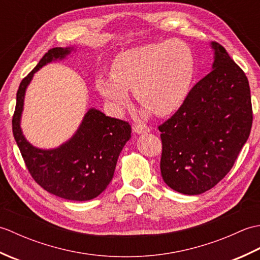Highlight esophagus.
Listing matches in <instances>:
<instances>
[{"instance_id":"34e87169","label":"esophagus","mask_w":260,"mask_h":260,"mask_svg":"<svg viewBox=\"0 0 260 260\" xmlns=\"http://www.w3.org/2000/svg\"><path fill=\"white\" fill-rule=\"evenodd\" d=\"M133 131H134V133H136V134H145V133H148V132H150V127H147L144 124H139V125H135L133 127Z\"/></svg>"}]
</instances>
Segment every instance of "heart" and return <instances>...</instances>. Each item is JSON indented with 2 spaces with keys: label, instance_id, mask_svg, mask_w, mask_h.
I'll use <instances>...</instances> for the list:
<instances>
[{
  "label": "heart",
  "instance_id": "b5f03b06",
  "mask_svg": "<svg viewBox=\"0 0 260 260\" xmlns=\"http://www.w3.org/2000/svg\"><path fill=\"white\" fill-rule=\"evenodd\" d=\"M194 74L191 48L169 39L119 53L112 63V77H98L96 87L117 112L129 105L131 90L143 106L164 116L183 105Z\"/></svg>",
  "mask_w": 260,
  "mask_h": 260
}]
</instances>
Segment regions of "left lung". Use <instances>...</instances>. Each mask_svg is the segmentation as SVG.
I'll return each instance as SVG.
<instances>
[{"label":"left lung","mask_w":260,"mask_h":260,"mask_svg":"<svg viewBox=\"0 0 260 260\" xmlns=\"http://www.w3.org/2000/svg\"><path fill=\"white\" fill-rule=\"evenodd\" d=\"M212 70L197 82L183 105L158 126L161 174L171 189L197 196L221 181L250 134V88L225 49L211 42Z\"/></svg>","instance_id":"left-lung-1"}]
</instances>
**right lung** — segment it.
<instances>
[{
    "mask_svg": "<svg viewBox=\"0 0 260 260\" xmlns=\"http://www.w3.org/2000/svg\"><path fill=\"white\" fill-rule=\"evenodd\" d=\"M75 50L74 47L50 49L21 81L12 128L26 168L39 185L66 200L87 201L101 194L112 181L119 154L131 139V125L90 108L71 139L50 150L33 146L21 129L25 91L33 76L43 66L63 60Z\"/></svg>",
    "mask_w": 260,
    "mask_h": 260,
    "instance_id": "add662e5",
    "label": "right lung"
}]
</instances>
